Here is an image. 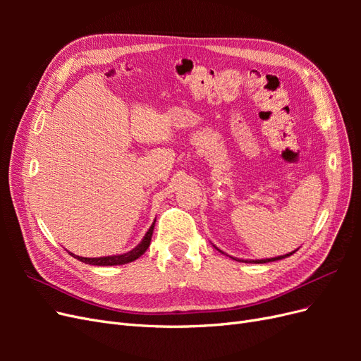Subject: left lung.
I'll use <instances>...</instances> for the list:
<instances>
[{"label": "left lung", "instance_id": "1", "mask_svg": "<svg viewBox=\"0 0 361 361\" xmlns=\"http://www.w3.org/2000/svg\"><path fill=\"white\" fill-rule=\"evenodd\" d=\"M215 247V245H214ZM218 251H220V253H223V255H226L223 250H220L218 247H215ZM298 250V248H297ZM297 250H293L292 253H288V255H283V256H277V257H271V259H256V260H244V259H238V257H233V256H228V255H226V256H228V257H232L233 260H238V262H245V264H268V262H276V260H281V259H285V257H289V256H292L295 251Z\"/></svg>", "mask_w": 361, "mask_h": 361}]
</instances>
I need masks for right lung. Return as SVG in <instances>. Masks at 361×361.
I'll return each mask as SVG.
<instances>
[{
	"mask_svg": "<svg viewBox=\"0 0 361 361\" xmlns=\"http://www.w3.org/2000/svg\"><path fill=\"white\" fill-rule=\"evenodd\" d=\"M155 221H157V220H155ZM155 221L152 223V226L149 227V231L146 232L145 238L141 239V243H140L137 247H134V248L130 250V251H128V253H123V255H114V256H104V257H81V256L72 255L71 251H69V253H71L75 259H78V260L84 262V264H89V265H97V267H113V265H125V264H129V262H134V260H137L141 255H145V251L149 248L152 235H154Z\"/></svg>",
	"mask_w": 361,
	"mask_h": 361,
	"instance_id": "right-lung-1",
	"label": "right lung"
}]
</instances>
